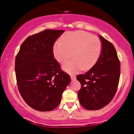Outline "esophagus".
Segmentation results:
<instances>
[{"instance_id":"esophagus-1","label":"esophagus","mask_w":134,"mask_h":134,"mask_svg":"<svg viewBox=\"0 0 134 134\" xmlns=\"http://www.w3.org/2000/svg\"><path fill=\"white\" fill-rule=\"evenodd\" d=\"M70 77H71V79L72 80H76V77L74 76H72V75H71Z\"/></svg>"}]
</instances>
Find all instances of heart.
Segmentation results:
<instances>
[{
	"label": "heart",
	"mask_w": 134,
	"mask_h": 134,
	"mask_svg": "<svg viewBox=\"0 0 134 134\" xmlns=\"http://www.w3.org/2000/svg\"><path fill=\"white\" fill-rule=\"evenodd\" d=\"M102 50L100 39L83 31L66 33L53 48L54 57L59 63H64L71 56L73 58L63 65V69L70 73L91 69L98 60Z\"/></svg>",
	"instance_id": "b5f03b06"
}]
</instances>
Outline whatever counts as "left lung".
Instances as JSON below:
<instances>
[{"label": "left lung", "instance_id": "left-lung-1", "mask_svg": "<svg viewBox=\"0 0 134 134\" xmlns=\"http://www.w3.org/2000/svg\"><path fill=\"white\" fill-rule=\"evenodd\" d=\"M102 50L91 69L76 78L81 84L78 92L80 103L87 110H99L108 105L118 87L121 64L115 47L102 36Z\"/></svg>", "mask_w": 134, "mask_h": 134}]
</instances>
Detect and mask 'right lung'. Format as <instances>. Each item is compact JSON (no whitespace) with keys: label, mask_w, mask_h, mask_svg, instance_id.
I'll list each match as a JSON object with an SVG mask.
<instances>
[{"label":"right lung","mask_w":134,"mask_h":134,"mask_svg":"<svg viewBox=\"0 0 134 134\" xmlns=\"http://www.w3.org/2000/svg\"><path fill=\"white\" fill-rule=\"evenodd\" d=\"M63 30L45 29L28 37L15 58L18 90L26 104L40 112L59 105L70 76L54 58V42Z\"/></svg>","instance_id":"obj_1"}]
</instances>
